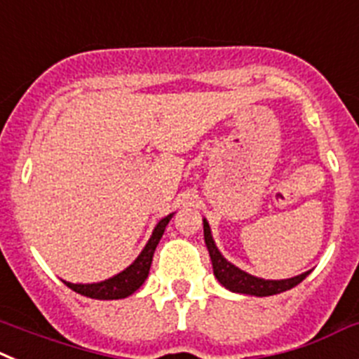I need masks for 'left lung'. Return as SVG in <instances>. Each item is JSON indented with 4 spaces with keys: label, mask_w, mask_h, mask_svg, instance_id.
Listing matches in <instances>:
<instances>
[{
    "label": "left lung",
    "mask_w": 359,
    "mask_h": 359,
    "mask_svg": "<svg viewBox=\"0 0 359 359\" xmlns=\"http://www.w3.org/2000/svg\"><path fill=\"white\" fill-rule=\"evenodd\" d=\"M204 222V240L205 245H208V251H210L211 264H213V273L215 278L222 283L224 287L229 289L231 292H240V294H249V296H273L280 294L283 291H289L294 285L302 282V280L311 273V271H305V273L298 274V276H292V278H283V280H266L258 278L253 274L245 273L240 267H236L235 264H231L229 260L224 258V255L218 251L217 244H215L213 235H211V227L208 224L205 218H202Z\"/></svg>",
    "instance_id": "left-lung-1"
}]
</instances>
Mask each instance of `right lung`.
<instances>
[{"label":"right lung","instance_id":"right-lung-1","mask_svg":"<svg viewBox=\"0 0 359 359\" xmlns=\"http://www.w3.org/2000/svg\"><path fill=\"white\" fill-rule=\"evenodd\" d=\"M171 217H173V213H170L168 217L158 220L154 233L149 236L148 244H146L144 249L141 251V255H139V257H137L124 271L114 274L111 278L102 280V282L97 283H72L65 282L63 280L65 285L70 287L72 291L79 292V294L93 298V300H121V298H126V296L133 294V292L144 283V280L148 278L151 260H154L155 248H157V244L161 242L162 235H164V229H166Z\"/></svg>","mask_w":359,"mask_h":359}]
</instances>
